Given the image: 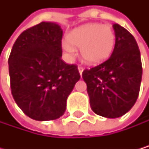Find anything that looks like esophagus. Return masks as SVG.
I'll use <instances>...</instances> for the list:
<instances>
[{
  "mask_svg": "<svg viewBox=\"0 0 149 149\" xmlns=\"http://www.w3.org/2000/svg\"><path fill=\"white\" fill-rule=\"evenodd\" d=\"M79 74L80 75H82V72H83V70H84V68L83 67H81V66H79Z\"/></svg>",
  "mask_w": 149,
  "mask_h": 149,
  "instance_id": "34e87169",
  "label": "esophagus"
}]
</instances>
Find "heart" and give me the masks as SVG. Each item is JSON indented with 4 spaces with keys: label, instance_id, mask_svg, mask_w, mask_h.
Wrapping results in <instances>:
<instances>
[{
    "label": "heart",
    "instance_id": "1",
    "mask_svg": "<svg viewBox=\"0 0 149 149\" xmlns=\"http://www.w3.org/2000/svg\"><path fill=\"white\" fill-rule=\"evenodd\" d=\"M67 40L61 44L62 49L72 56L74 46L79 47L80 55L86 63L98 65L113 53L115 45V34L113 28L101 23H88L72 29Z\"/></svg>",
    "mask_w": 149,
    "mask_h": 149
}]
</instances>
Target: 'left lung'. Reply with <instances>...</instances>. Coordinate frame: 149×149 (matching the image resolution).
<instances>
[{
    "label": "left lung",
    "mask_w": 149,
    "mask_h": 149,
    "mask_svg": "<svg viewBox=\"0 0 149 149\" xmlns=\"http://www.w3.org/2000/svg\"><path fill=\"white\" fill-rule=\"evenodd\" d=\"M113 27L115 45L110 58L82 73L91 109L105 118L121 117L132 108L142 78L140 52L134 36L119 24Z\"/></svg>",
    "instance_id": "left-lung-1"
}]
</instances>
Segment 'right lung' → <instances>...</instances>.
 <instances>
[{
	"mask_svg": "<svg viewBox=\"0 0 149 149\" xmlns=\"http://www.w3.org/2000/svg\"><path fill=\"white\" fill-rule=\"evenodd\" d=\"M62 29L41 22L16 40L9 57L11 94L26 115L36 121L60 118L79 80V70L61 60Z\"/></svg>",
	"mask_w": 149,
	"mask_h": 149,
	"instance_id": "1",
	"label": "right lung"
}]
</instances>
